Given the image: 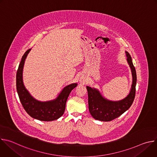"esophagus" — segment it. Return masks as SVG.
<instances>
[{
  "mask_svg": "<svg viewBox=\"0 0 157 157\" xmlns=\"http://www.w3.org/2000/svg\"><path fill=\"white\" fill-rule=\"evenodd\" d=\"M84 79H84V78H82H82H81V81H84Z\"/></svg>",
  "mask_w": 157,
  "mask_h": 157,
  "instance_id": "esophagus-1",
  "label": "esophagus"
}]
</instances>
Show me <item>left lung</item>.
<instances>
[{
  "mask_svg": "<svg viewBox=\"0 0 157 157\" xmlns=\"http://www.w3.org/2000/svg\"><path fill=\"white\" fill-rule=\"evenodd\" d=\"M125 53L132 75V84L130 93L127 97L117 101H109L104 98L98 89L90 86H86L88 94L89 110L93 118L96 120L105 122L113 121L124 113L133 102L136 96L137 75L130 54L127 52H125Z\"/></svg>",
  "mask_w": 157,
  "mask_h": 157,
  "instance_id": "1",
  "label": "left lung"
}]
</instances>
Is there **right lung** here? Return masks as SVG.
Listing matches in <instances>:
<instances>
[{"instance_id":"1","label":"right lung","mask_w":157,"mask_h":157,"mask_svg":"<svg viewBox=\"0 0 157 157\" xmlns=\"http://www.w3.org/2000/svg\"><path fill=\"white\" fill-rule=\"evenodd\" d=\"M31 49L21 58L16 76L17 91L22 106L32 117L41 121H52L59 119L64 114L66 103L71 91L78 85L72 83L64 87L58 96L53 100L39 101L33 98L25 88L23 82V69L25 59Z\"/></svg>"}]
</instances>
